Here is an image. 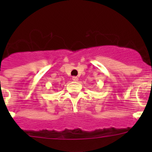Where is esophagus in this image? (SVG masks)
<instances>
[{
  "mask_svg": "<svg viewBox=\"0 0 152 152\" xmlns=\"http://www.w3.org/2000/svg\"><path fill=\"white\" fill-rule=\"evenodd\" d=\"M72 79H73V82H78V80H79L78 77H76V76H73V77L72 78Z\"/></svg>",
  "mask_w": 152,
  "mask_h": 152,
  "instance_id": "esophagus-1",
  "label": "esophagus"
}]
</instances>
